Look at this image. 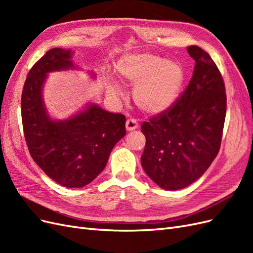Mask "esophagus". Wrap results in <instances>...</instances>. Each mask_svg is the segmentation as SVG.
Here are the masks:
<instances>
[{"label": "esophagus", "instance_id": "1", "mask_svg": "<svg viewBox=\"0 0 253 253\" xmlns=\"http://www.w3.org/2000/svg\"><path fill=\"white\" fill-rule=\"evenodd\" d=\"M126 131H134L137 127H138V122H137L135 119H127L126 122Z\"/></svg>", "mask_w": 253, "mask_h": 253}]
</instances>
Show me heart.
<instances>
[{
  "label": "heart",
  "instance_id": "obj_1",
  "mask_svg": "<svg viewBox=\"0 0 253 253\" xmlns=\"http://www.w3.org/2000/svg\"><path fill=\"white\" fill-rule=\"evenodd\" d=\"M116 68L122 80L135 85L134 101L149 115L169 111L178 100L186 79L179 63L150 52L126 55ZM111 90L119 91V87L113 85Z\"/></svg>",
  "mask_w": 253,
  "mask_h": 253
}]
</instances>
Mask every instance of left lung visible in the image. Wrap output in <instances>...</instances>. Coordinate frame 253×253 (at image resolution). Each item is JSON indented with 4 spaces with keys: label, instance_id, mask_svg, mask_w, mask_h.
Returning <instances> with one entry per match:
<instances>
[{
    "label": "left lung",
    "instance_id": "obj_1",
    "mask_svg": "<svg viewBox=\"0 0 253 253\" xmlns=\"http://www.w3.org/2000/svg\"><path fill=\"white\" fill-rule=\"evenodd\" d=\"M195 61L189 85L172 108L144 121V172L165 190H179L197 180L219 151L227 98L216 64L201 47L189 46Z\"/></svg>",
    "mask_w": 253,
    "mask_h": 253
}]
</instances>
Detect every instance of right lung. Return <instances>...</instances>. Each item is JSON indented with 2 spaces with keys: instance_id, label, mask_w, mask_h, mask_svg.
<instances>
[{
  "instance_id": "add662e5",
  "label": "right lung",
  "mask_w": 253,
  "mask_h": 253,
  "mask_svg": "<svg viewBox=\"0 0 253 253\" xmlns=\"http://www.w3.org/2000/svg\"><path fill=\"white\" fill-rule=\"evenodd\" d=\"M72 49L52 48L29 71L21 99L24 136L35 163L52 180L81 188L105 168L113 148L126 135V117L96 103L64 120L52 119L43 101V85L51 72L77 68ZM93 77L95 75L93 73Z\"/></svg>"
}]
</instances>
